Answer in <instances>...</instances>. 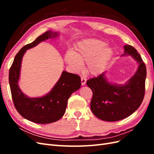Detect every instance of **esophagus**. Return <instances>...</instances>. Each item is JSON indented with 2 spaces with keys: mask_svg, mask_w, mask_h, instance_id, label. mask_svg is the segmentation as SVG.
<instances>
[{
  "mask_svg": "<svg viewBox=\"0 0 154 154\" xmlns=\"http://www.w3.org/2000/svg\"><path fill=\"white\" fill-rule=\"evenodd\" d=\"M86 82H87V80L85 78L82 77L81 78V82H82V85H85V83H86Z\"/></svg>",
  "mask_w": 154,
  "mask_h": 154,
  "instance_id": "esophagus-1",
  "label": "esophagus"
}]
</instances>
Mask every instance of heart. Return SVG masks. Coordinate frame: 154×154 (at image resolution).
Masks as SVG:
<instances>
[{
  "instance_id": "1",
  "label": "heart",
  "mask_w": 154,
  "mask_h": 154,
  "mask_svg": "<svg viewBox=\"0 0 154 154\" xmlns=\"http://www.w3.org/2000/svg\"><path fill=\"white\" fill-rule=\"evenodd\" d=\"M114 50L105 42L98 39H86L78 43L74 52L65 54V61L74 71H82L83 64L87 63V71L93 76L103 73L112 58Z\"/></svg>"
}]
</instances>
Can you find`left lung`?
<instances>
[{"label":"left lung","instance_id":"1","mask_svg":"<svg viewBox=\"0 0 154 154\" xmlns=\"http://www.w3.org/2000/svg\"><path fill=\"white\" fill-rule=\"evenodd\" d=\"M122 57L130 56L138 63L134 76L124 84L110 82L102 73L87 80L93 96L91 109L97 118L106 122H116L132 114L141 105L144 96L146 69L137 50L130 45H124Z\"/></svg>","mask_w":154,"mask_h":154}]
</instances>
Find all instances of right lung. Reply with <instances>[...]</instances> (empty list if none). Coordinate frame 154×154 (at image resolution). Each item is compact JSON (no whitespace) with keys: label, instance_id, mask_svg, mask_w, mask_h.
<instances>
[{"label":"right lung","instance_id":"add662e5","mask_svg":"<svg viewBox=\"0 0 154 154\" xmlns=\"http://www.w3.org/2000/svg\"><path fill=\"white\" fill-rule=\"evenodd\" d=\"M57 32L48 31L31 44L24 46L17 54L9 72V83L12 99L18 112L30 122L48 124L57 122L66 112L67 100L81 87V79L77 74L63 71L58 81L48 93L38 97H29L22 92L18 85L23 57L27 49L42 42L58 37Z\"/></svg>","mask_w":154,"mask_h":154}]
</instances>
